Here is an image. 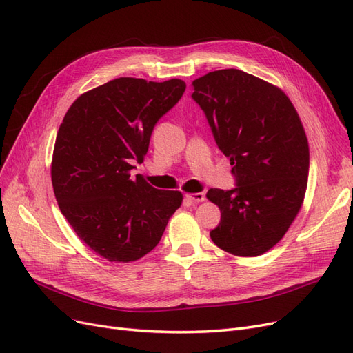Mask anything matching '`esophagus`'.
Instances as JSON below:
<instances>
[{"label": "esophagus", "instance_id": "esophagus-1", "mask_svg": "<svg viewBox=\"0 0 353 353\" xmlns=\"http://www.w3.org/2000/svg\"><path fill=\"white\" fill-rule=\"evenodd\" d=\"M185 197L191 201H194V203H201V201L206 200L205 193H188V194H185Z\"/></svg>", "mask_w": 353, "mask_h": 353}]
</instances>
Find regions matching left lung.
<instances>
[{
  "mask_svg": "<svg viewBox=\"0 0 353 353\" xmlns=\"http://www.w3.org/2000/svg\"><path fill=\"white\" fill-rule=\"evenodd\" d=\"M193 87L191 97L237 181L234 190L208 191L221 210L210 239L231 254H263L283 239L305 199L309 145L301 117L283 90L239 69L209 72Z\"/></svg>",
  "mask_w": 353,
  "mask_h": 353,
  "instance_id": "8db88e82",
  "label": "left lung"
}]
</instances>
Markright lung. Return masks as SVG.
<instances>
[{
	"instance_id": "add662e5",
	"label": "right lung",
	"mask_w": 353,
	"mask_h": 353,
	"mask_svg": "<svg viewBox=\"0 0 353 353\" xmlns=\"http://www.w3.org/2000/svg\"><path fill=\"white\" fill-rule=\"evenodd\" d=\"M184 91L181 79L117 78L79 95L63 117L51 162L54 196L78 237L109 262L152 252L183 203L181 191L157 190L131 170Z\"/></svg>"
}]
</instances>
